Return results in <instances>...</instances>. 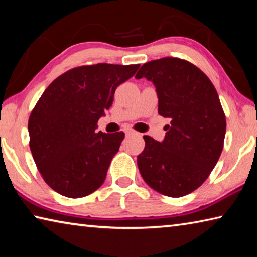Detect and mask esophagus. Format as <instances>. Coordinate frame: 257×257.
<instances>
[{
    "label": "esophagus",
    "instance_id": "34e87169",
    "mask_svg": "<svg viewBox=\"0 0 257 257\" xmlns=\"http://www.w3.org/2000/svg\"><path fill=\"white\" fill-rule=\"evenodd\" d=\"M134 134H136V133L132 132V130H128V132H127V135H134Z\"/></svg>",
    "mask_w": 257,
    "mask_h": 257
}]
</instances>
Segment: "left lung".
Returning a JSON list of instances; mask_svg holds the SVG:
<instances>
[{
  "instance_id": "8db88e82",
  "label": "left lung",
  "mask_w": 257,
  "mask_h": 257,
  "mask_svg": "<svg viewBox=\"0 0 257 257\" xmlns=\"http://www.w3.org/2000/svg\"><path fill=\"white\" fill-rule=\"evenodd\" d=\"M143 77L154 84L159 114L171 124L162 142L144 136L139 172L158 193L185 196L207 179L222 152L227 122L219 95L205 73L178 58L143 64L135 78Z\"/></svg>"
}]
</instances>
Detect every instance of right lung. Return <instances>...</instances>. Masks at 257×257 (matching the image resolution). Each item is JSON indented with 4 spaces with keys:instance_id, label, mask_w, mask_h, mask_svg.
Masks as SVG:
<instances>
[{
    "instance_id": "1",
    "label": "right lung",
    "mask_w": 257,
    "mask_h": 257,
    "mask_svg": "<svg viewBox=\"0 0 257 257\" xmlns=\"http://www.w3.org/2000/svg\"><path fill=\"white\" fill-rule=\"evenodd\" d=\"M139 64L98 63L73 68L56 78L38 99L28 121L29 146L43 179L66 197L98 189L123 141L122 132H96L120 84Z\"/></svg>"
}]
</instances>
